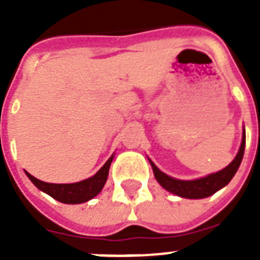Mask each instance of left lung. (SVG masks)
<instances>
[{
  "instance_id": "1",
  "label": "left lung",
  "mask_w": 260,
  "mask_h": 260,
  "mask_svg": "<svg viewBox=\"0 0 260 260\" xmlns=\"http://www.w3.org/2000/svg\"><path fill=\"white\" fill-rule=\"evenodd\" d=\"M245 144H246V133H245V128H243L242 142H241L240 150H238L236 157L233 158V161L221 171L211 173L206 177H202V178H197V180H178V178H174V177L168 176L164 172L160 171L151 161V158H148V161L152 167L156 181L160 183V186H162V189L174 195H178L181 198L203 199L213 195L216 191H219L220 189L225 187L231 182V180L234 177L236 172L238 171V168H240L241 161H242Z\"/></svg>"
}]
</instances>
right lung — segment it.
I'll return each instance as SVG.
<instances>
[{"instance_id":"add662e5","label":"right lung","mask_w":260,"mask_h":260,"mask_svg":"<svg viewBox=\"0 0 260 260\" xmlns=\"http://www.w3.org/2000/svg\"><path fill=\"white\" fill-rule=\"evenodd\" d=\"M114 153L107 160L96 174L89 177L87 180L79 181L74 183H49L40 181L38 178L29 174L28 172L24 171L31 182L41 190L45 194L50 195L53 199L66 204H80L84 202L91 201L95 198L96 195L100 194V191L104 187L105 182L108 180V174H109V168L112 161H113Z\"/></svg>"}]
</instances>
